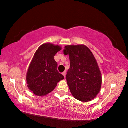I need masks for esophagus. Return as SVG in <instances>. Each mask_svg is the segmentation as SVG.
Instances as JSON below:
<instances>
[{"label":"esophagus","mask_w":128,"mask_h":128,"mask_svg":"<svg viewBox=\"0 0 128 128\" xmlns=\"http://www.w3.org/2000/svg\"><path fill=\"white\" fill-rule=\"evenodd\" d=\"M62 75L64 76V78H66V72H64L62 73Z\"/></svg>","instance_id":"obj_1"}]
</instances>
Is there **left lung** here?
Instances as JSON below:
<instances>
[{
    "instance_id": "left-lung-1",
    "label": "left lung",
    "mask_w": 128,
    "mask_h": 128,
    "mask_svg": "<svg viewBox=\"0 0 128 128\" xmlns=\"http://www.w3.org/2000/svg\"><path fill=\"white\" fill-rule=\"evenodd\" d=\"M64 53L70 58L66 79L72 94L84 102L94 99L100 90L102 74L92 51L84 44L67 45Z\"/></svg>"
}]
</instances>
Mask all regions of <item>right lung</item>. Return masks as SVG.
Segmentation results:
<instances>
[{
	"label": "right lung",
	"mask_w": 128,
	"mask_h": 128,
	"mask_svg": "<svg viewBox=\"0 0 128 128\" xmlns=\"http://www.w3.org/2000/svg\"><path fill=\"white\" fill-rule=\"evenodd\" d=\"M62 49L61 46L50 42L42 44L36 50L26 73V83L32 92L44 96L55 88L64 77L58 72L54 56Z\"/></svg>",
	"instance_id": "obj_1"
}]
</instances>
